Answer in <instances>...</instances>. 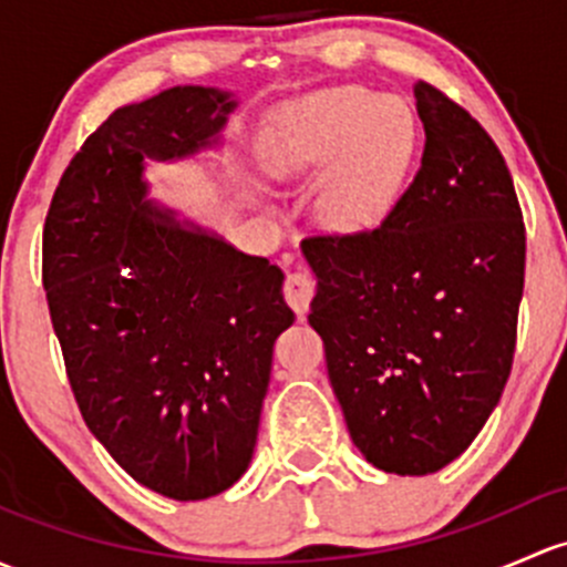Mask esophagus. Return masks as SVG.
I'll return each instance as SVG.
<instances>
[{"label": "esophagus", "instance_id": "34e87169", "mask_svg": "<svg viewBox=\"0 0 567 567\" xmlns=\"http://www.w3.org/2000/svg\"><path fill=\"white\" fill-rule=\"evenodd\" d=\"M312 296H315V279L309 277V274L303 271L288 274V279H285V301L290 303V309H293L299 318H303V315L309 312Z\"/></svg>", "mask_w": 567, "mask_h": 567}]
</instances>
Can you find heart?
<instances>
[{
	"label": "heart",
	"mask_w": 567,
	"mask_h": 567,
	"mask_svg": "<svg viewBox=\"0 0 567 567\" xmlns=\"http://www.w3.org/2000/svg\"><path fill=\"white\" fill-rule=\"evenodd\" d=\"M413 148V118L391 100L339 86L303 94L277 113L264 143L279 182L320 176L318 214L333 230H367L396 198Z\"/></svg>",
	"instance_id": "obj_1"
}]
</instances>
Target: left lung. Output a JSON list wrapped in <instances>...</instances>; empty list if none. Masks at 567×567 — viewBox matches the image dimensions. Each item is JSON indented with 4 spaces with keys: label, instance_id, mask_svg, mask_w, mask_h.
Returning <instances> with one entry per match:
<instances>
[{
    "label": "left lung",
    "instance_id": "obj_1",
    "mask_svg": "<svg viewBox=\"0 0 567 567\" xmlns=\"http://www.w3.org/2000/svg\"><path fill=\"white\" fill-rule=\"evenodd\" d=\"M424 154L374 230L312 236L309 326L355 449L378 470L429 475L497 408L524 290L522 208L488 133L419 81Z\"/></svg>",
    "mask_w": 567,
    "mask_h": 567
}]
</instances>
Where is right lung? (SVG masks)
<instances>
[{
  "mask_svg": "<svg viewBox=\"0 0 567 567\" xmlns=\"http://www.w3.org/2000/svg\"><path fill=\"white\" fill-rule=\"evenodd\" d=\"M230 92L174 86L116 109L70 159L43 230V288L89 432L141 486L206 499L247 473L285 274L148 200L146 159L219 143Z\"/></svg>",
  "mask_w": 567,
  "mask_h": 567,
  "instance_id": "right-lung-1",
  "label": "right lung"
}]
</instances>
